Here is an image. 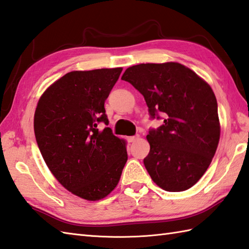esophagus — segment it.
Segmentation results:
<instances>
[{"label":"esophagus","instance_id":"obj_1","mask_svg":"<svg viewBox=\"0 0 249 249\" xmlns=\"http://www.w3.org/2000/svg\"><path fill=\"white\" fill-rule=\"evenodd\" d=\"M139 139H140V136H139V135H136V136H131V137H128V138H127L128 142H135V141H137V140H139Z\"/></svg>","mask_w":249,"mask_h":249}]
</instances>
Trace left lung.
I'll return each instance as SVG.
<instances>
[{
    "label": "left lung",
    "instance_id": "obj_1",
    "mask_svg": "<svg viewBox=\"0 0 249 249\" xmlns=\"http://www.w3.org/2000/svg\"><path fill=\"white\" fill-rule=\"evenodd\" d=\"M122 80L143 95L152 120L163 124L149 130L144 166L158 186L183 192L208 170L217 149L220 126L213 89L179 63L128 67Z\"/></svg>",
    "mask_w": 249,
    "mask_h": 249
}]
</instances>
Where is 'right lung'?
Segmentation results:
<instances>
[{"label": "right lung", "mask_w": 249, "mask_h": 249, "mask_svg": "<svg viewBox=\"0 0 249 249\" xmlns=\"http://www.w3.org/2000/svg\"><path fill=\"white\" fill-rule=\"evenodd\" d=\"M123 68L71 71L37 104V145L54 178L82 199L96 201L118 185L127 161L125 141L109 127L105 102Z\"/></svg>", "instance_id": "add662e5"}]
</instances>
